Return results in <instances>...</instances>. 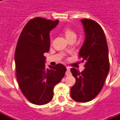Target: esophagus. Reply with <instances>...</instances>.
Instances as JSON below:
<instances>
[{
    "mask_svg": "<svg viewBox=\"0 0 120 120\" xmlns=\"http://www.w3.org/2000/svg\"><path fill=\"white\" fill-rule=\"evenodd\" d=\"M66 75L68 76L69 75H70V68L69 67H67V72H66Z\"/></svg>",
    "mask_w": 120,
    "mask_h": 120,
    "instance_id": "34e87169",
    "label": "esophagus"
}]
</instances>
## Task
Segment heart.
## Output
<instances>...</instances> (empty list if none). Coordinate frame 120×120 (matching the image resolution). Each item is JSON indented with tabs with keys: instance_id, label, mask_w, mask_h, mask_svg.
<instances>
[{
	"instance_id": "b5f03b06",
	"label": "heart",
	"mask_w": 120,
	"mask_h": 120,
	"mask_svg": "<svg viewBox=\"0 0 120 120\" xmlns=\"http://www.w3.org/2000/svg\"><path fill=\"white\" fill-rule=\"evenodd\" d=\"M63 33L65 35V37H66L67 39H69V38L74 36H76L75 32L69 26H65L63 28Z\"/></svg>"
}]
</instances>
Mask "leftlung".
<instances>
[{
  "instance_id": "8db88e82",
  "label": "left lung",
  "mask_w": 120,
  "mask_h": 120,
  "mask_svg": "<svg viewBox=\"0 0 120 120\" xmlns=\"http://www.w3.org/2000/svg\"><path fill=\"white\" fill-rule=\"evenodd\" d=\"M85 31V41L79 51V56L85 62V69L80 72L75 68L71 71L76 83L71 87V96L78 102L92 100L103 87L109 71V50L102 28L93 20L82 19Z\"/></svg>"
}]
</instances>
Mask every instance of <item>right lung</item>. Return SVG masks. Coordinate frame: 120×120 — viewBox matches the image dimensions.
Here are the masks:
<instances>
[{
  "instance_id": "add662e5",
  "label": "right lung",
  "mask_w": 120,
  "mask_h": 120,
  "mask_svg": "<svg viewBox=\"0 0 120 120\" xmlns=\"http://www.w3.org/2000/svg\"><path fill=\"white\" fill-rule=\"evenodd\" d=\"M37 17L25 26L18 40L15 62L19 87L30 102L41 105L53 98V89L62 80L67 69L61 64L45 68V52L50 48V31L58 24Z\"/></svg>"
}]
</instances>
